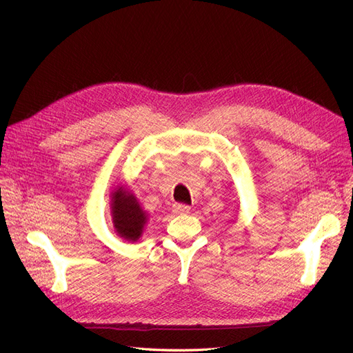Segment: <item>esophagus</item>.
<instances>
[{
  "instance_id": "esophagus-1",
  "label": "esophagus",
  "mask_w": 353,
  "mask_h": 353,
  "mask_svg": "<svg viewBox=\"0 0 353 353\" xmlns=\"http://www.w3.org/2000/svg\"><path fill=\"white\" fill-rule=\"evenodd\" d=\"M172 210H174V213H176V215H183V213H188L190 206L184 205V203H175Z\"/></svg>"
}]
</instances>
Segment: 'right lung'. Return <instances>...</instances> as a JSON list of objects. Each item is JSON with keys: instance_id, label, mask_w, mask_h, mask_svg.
Here are the masks:
<instances>
[{"instance_id": "1", "label": "right lung", "mask_w": 353, "mask_h": 353, "mask_svg": "<svg viewBox=\"0 0 353 353\" xmlns=\"http://www.w3.org/2000/svg\"><path fill=\"white\" fill-rule=\"evenodd\" d=\"M112 213L114 228L121 237L132 241L140 239L147 218L132 194L123 190L114 191L112 197Z\"/></svg>"}]
</instances>
